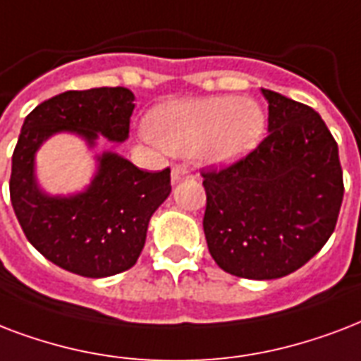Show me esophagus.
<instances>
[{
	"mask_svg": "<svg viewBox=\"0 0 361 361\" xmlns=\"http://www.w3.org/2000/svg\"><path fill=\"white\" fill-rule=\"evenodd\" d=\"M192 175H190V171L186 169V166H175L173 167L171 171V183L177 184L180 183V180H186V178H190Z\"/></svg>",
	"mask_w": 361,
	"mask_h": 361,
	"instance_id": "esophagus-1",
	"label": "esophagus"
}]
</instances>
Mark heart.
Instances as JSON below:
<instances>
[{"mask_svg": "<svg viewBox=\"0 0 361 361\" xmlns=\"http://www.w3.org/2000/svg\"><path fill=\"white\" fill-rule=\"evenodd\" d=\"M265 128L258 103L211 96L164 105L150 114L149 133L173 154H194L211 166H230L256 147Z\"/></svg>", "mask_w": 361, "mask_h": 361, "instance_id": "heart-1", "label": "heart"}]
</instances>
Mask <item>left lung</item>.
Instances as JSON below:
<instances>
[{
  "mask_svg": "<svg viewBox=\"0 0 361 361\" xmlns=\"http://www.w3.org/2000/svg\"><path fill=\"white\" fill-rule=\"evenodd\" d=\"M269 135L235 164L201 173L203 231L220 269L271 281L305 265L334 233L343 203L339 149L322 116L262 88Z\"/></svg>",
  "mask_w": 361,
  "mask_h": 361,
  "instance_id": "obj_1",
  "label": "left lung"
}]
</instances>
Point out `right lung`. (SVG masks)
<instances>
[{"label":"right lung","mask_w":361,"mask_h":361,"mask_svg":"<svg viewBox=\"0 0 361 361\" xmlns=\"http://www.w3.org/2000/svg\"><path fill=\"white\" fill-rule=\"evenodd\" d=\"M133 99L122 86L69 90L39 103L22 124L13 152L11 203L27 241L75 275L102 279L135 265L150 216L171 192V171H142L116 152H103L86 190L50 195L35 178V152L61 131L82 137L88 147H96L99 135L126 141Z\"/></svg>","instance_id":"obj_1"}]
</instances>
